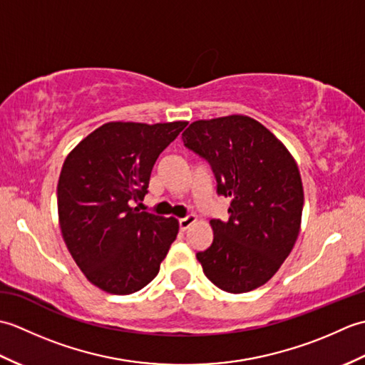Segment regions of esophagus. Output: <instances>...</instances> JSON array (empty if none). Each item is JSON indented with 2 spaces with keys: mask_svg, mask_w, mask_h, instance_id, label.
<instances>
[{
  "mask_svg": "<svg viewBox=\"0 0 365 365\" xmlns=\"http://www.w3.org/2000/svg\"><path fill=\"white\" fill-rule=\"evenodd\" d=\"M195 222H196V216L195 215H188V216H185V218L178 220V227H180L182 232H185V230H188L190 226H192V224H195Z\"/></svg>",
  "mask_w": 365,
  "mask_h": 365,
  "instance_id": "34e87169",
  "label": "esophagus"
}]
</instances>
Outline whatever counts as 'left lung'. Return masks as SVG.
<instances>
[{
  "mask_svg": "<svg viewBox=\"0 0 365 365\" xmlns=\"http://www.w3.org/2000/svg\"><path fill=\"white\" fill-rule=\"evenodd\" d=\"M183 144L210 165L218 196L230 197L229 221L212 220L213 243L197 252L204 274L229 293L268 282L299 234L301 175L285 145L247 115L196 120Z\"/></svg>",
  "mask_w": 365,
  "mask_h": 365,
  "instance_id": "1",
  "label": "left lung"
}]
</instances>
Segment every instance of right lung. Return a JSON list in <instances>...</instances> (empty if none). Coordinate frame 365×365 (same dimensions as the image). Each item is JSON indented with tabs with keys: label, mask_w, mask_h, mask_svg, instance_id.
<instances>
[{
	"label": "right lung",
	"mask_w": 365,
	"mask_h": 365,
	"mask_svg": "<svg viewBox=\"0 0 365 365\" xmlns=\"http://www.w3.org/2000/svg\"><path fill=\"white\" fill-rule=\"evenodd\" d=\"M187 125L110 122L66 158L58 182L61 232L76 265L103 292L135 293L158 274L178 222L139 205L155 161Z\"/></svg>",
	"instance_id": "obj_1"
}]
</instances>
